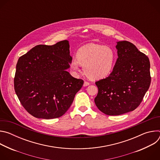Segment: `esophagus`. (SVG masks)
I'll use <instances>...</instances> for the list:
<instances>
[{
  "label": "esophagus",
  "instance_id": "1",
  "mask_svg": "<svg viewBox=\"0 0 160 160\" xmlns=\"http://www.w3.org/2000/svg\"><path fill=\"white\" fill-rule=\"evenodd\" d=\"M90 85V83H89V82H86V81H85V82H84V83H83V86H84V87L88 86V85Z\"/></svg>",
  "mask_w": 160,
  "mask_h": 160
}]
</instances>
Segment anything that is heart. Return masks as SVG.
<instances>
[{"instance_id":"obj_1","label":"heart","mask_w":160,"mask_h":160,"mask_svg":"<svg viewBox=\"0 0 160 160\" xmlns=\"http://www.w3.org/2000/svg\"><path fill=\"white\" fill-rule=\"evenodd\" d=\"M116 54L111 48L106 45L88 43L80 48L77 52V59L70 62V67L76 73L83 66L86 75L91 79L100 80L109 76L115 62Z\"/></svg>"}]
</instances>
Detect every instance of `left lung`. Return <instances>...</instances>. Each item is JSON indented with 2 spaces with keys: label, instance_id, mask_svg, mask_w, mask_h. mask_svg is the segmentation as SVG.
Returning <instances> with one entry per match:
<instances>
[{
  "label": "left lung",
  "instance_id": "8db88e82",
  "mask_svg": "<svg viewBox=\"0 0 160 160\" xmlns=\"http://www.w3.org/2000/svg\"><path fill=\"white\" fill-rule=\"evenodd\" d=\"M118 59L109 77L96 82L98 108L109 116L133 111L142 102L151 83L148 57L128 41L116 45Z\"/></svg>",
  "mask_w": 160,
  "mask_h": 160
}]
</instances>
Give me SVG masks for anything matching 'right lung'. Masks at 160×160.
<instances>
[{
	"mask_svg": "<svg viewBox=\"0 0 160 160\" xmlns=\"http://www.w3.org/2000/svg\"><path fill=\"white\" fill-rule=\"evenodd\" d=\"M72 58L70 44L38 45L21 56L14 79L15 92L23 108L34 117L53 119L72 105L83 80L66 71Z\"/></svg>",
	"mask_w": 160,
	"mask_h": 160,
	"instance_id": "1",
	"label": "right lung"
}]
</instances>
